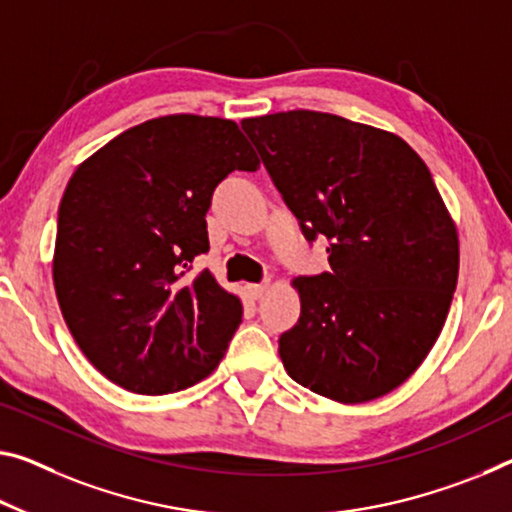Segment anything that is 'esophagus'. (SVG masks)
<instances>
[{
  "label": "esophagus",
  "instance_id": "obj_1",
  "mask_svg": "<svg viewBox=\"0 0 512 512\" xmlns=\"http://www.w3.org/2000/svg\"><path fill=\"white\" fill-rule=\"evenodd\" d=\"M267 290V283H247V293L258 300V297H263V293Z\"/></svg>",
  "mask_w": 512,
  "mask_h": 512
}]
</instances>
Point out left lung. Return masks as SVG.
<instances>
[{"mask_svg": "<svg viewBox=\"0 0 512 512\" xmlns=\"http://www.w3.org/2000/svg\"><path fill=\"white\" fill-rule=\"evenodd\" d=\"M304 238L329 267L297 277L302 313L279 338L297 384L336 403L400 387L442 332L458 283V231L426 162L393 132L343 116L242 121Z\"/></svg>", "mask_w": 512, "mask_h": 512, "instance_id": "1", "label": "left lung"}]
</instances>
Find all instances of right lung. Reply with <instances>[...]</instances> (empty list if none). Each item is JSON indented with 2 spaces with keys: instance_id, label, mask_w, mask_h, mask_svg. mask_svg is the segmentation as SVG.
Here are the masks:
<instances>
[{
  "instance_id": "right-lung-1",
  "label": "right lung",
  "mask_w": 512,
  "mask_h": 512,
  "mask_svg": "<svg viewBox=\"0 0 512 512\" xmlns=\"http://www.w3.org/2000/svg\"><path fill=\"white\" fill-rule=\"evenodd\" d=\"M238 123L171 114L84 160L59 206L52 279L75 343L119 387L162 396L222 361L242 304L208 270L206 212L231 171H256Z\"/></svg>"
}]
</instances>
